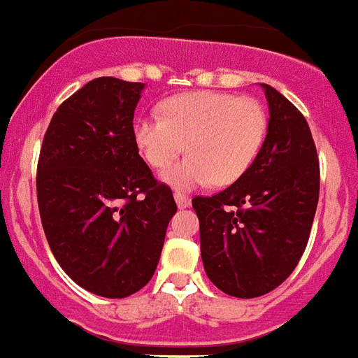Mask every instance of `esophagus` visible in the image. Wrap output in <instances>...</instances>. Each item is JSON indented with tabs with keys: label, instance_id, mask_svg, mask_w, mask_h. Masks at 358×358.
Masks as SVG:
<instances>
[{
	"label": "esophagus",
	"instance_id": "obj_1",
	"mask_svg": "<svg viewBox=\"0 0 358 358\" xmlns=\"http://www.w3.org/2000/svg\"><path fill=\"white\" fill-rule=\"evenodd\" d=\"M174 200H176V206L180 207V209H185V207L191 206V198L185 196V194L178 193V191H174Z\"/></svg>",
	"mask_w": 358,
	"mask_h": 358
}]
</instances>
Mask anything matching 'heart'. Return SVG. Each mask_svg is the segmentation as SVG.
Segmentation results:
<instances>
[{"mask_svg": "<svg viewBox=\"0 0 358 358\" xmlns=\"http://www.w3.org/2000/svg\"><path fill=\"white\" fill-rule=\"evenodd\" d=\"M162 116L133 123L138 151L155 169L169 167L187 149L189 158L164 174L171 185L193 189L211 182L229 185L257 160L267 133L260 101L220 91H191L160 103Z\"/></svg>", "mask_w": 358, "mask_h": 358, "instance_id": "b5f03b06", "label": "heart"}]
</instances>
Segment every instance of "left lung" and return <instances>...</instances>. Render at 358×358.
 I'll use <instances>...</instances> for the list:
<instances>
[{
  "label": "left lung",
  "instance_id": "8db88e82",
  "mask_svg": "<svg viewBox=\"0 0 358 358\" xmlns=\"http://www.w3.org/2000/svg\"><path fill=\"white\" fill-rule=\"evenodd\" d=\"M262 87L269 125L257 160L220 193L193 198L207 276L238 299L266 295L293 273L308 245L320 189L304 114L271 85Z\"/></svg>",
  "mask_w": 358,
  "mask_h": 358
}]
</instances>
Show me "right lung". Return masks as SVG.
I'll use <instances>...</instances> for the list:
<instances>
[{
    "mask_svg": "<svg viewBox=\"0 0 358 358\" xmlns=\"http://www.w3.org/2000/svg\"><path fill=\"white\" fill-rule=\"evenodd\" d=\"M143 83L96 78L54 113L36 191L54 258L83 289L123 299L155 275L176 213L133 138Z\"/></svg>",
    "mask_w": 358,
    "mask_h": 358,
    "instance_id": "add662e5",
    "label": "right lung"
}]
</instances>
